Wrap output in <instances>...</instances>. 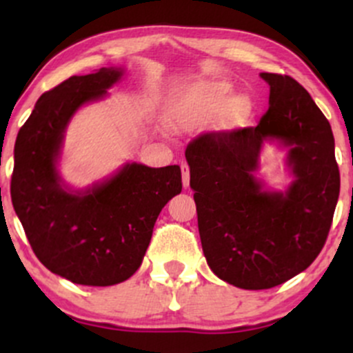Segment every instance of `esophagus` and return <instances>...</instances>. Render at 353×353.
<instances>
[{
    "label": "esophagus",
    "mask_w": 353,
    "mask_h": 353,
    "mask_svg": "<svg viewBox=\"0 0 353 353\" xmlns=\"http://www.w3.org/2000/svg\"><path fill=\"white\" fill-rule=\"evenodd\" d=\"M181 171H182V185H184V188H189V181H190L189 165L185 163H182L181 164Z\"/></svg>",
    "instance_id": "34e87169"
}]
</instances>
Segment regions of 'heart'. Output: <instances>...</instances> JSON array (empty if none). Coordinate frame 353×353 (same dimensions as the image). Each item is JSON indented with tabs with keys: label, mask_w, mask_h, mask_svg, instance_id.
I'll list each match as a JSON object with an SVG mask.
<instances>
[{
	"label": "heart",
	"mask_w": 353,
	"mask_h": 353,
	"mask_svg": "<svg viewBox=\"0 0 353 353\" xmlns=\"http://www.w3.org/2000/svg\"><path fill=\"white\" fill-rule=\"evenodd\" d=\"M232 88L228 83L196 84L174 92L168 101L165 117L174 129H192L217 117L221 109V124L224 128L241 124L249 116L250 101L245 96L231 99Z\"/></svg>",
	"instance_id": "obj_1"
}]
</instances>
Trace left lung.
Returning <instances> with one entry per match:
<instances>
[{
	"mask_svg": "<svg viewBox=\"0 0 353 353\" xmlns=\"http://www.w3.org/2000/svg\"><path fill=\"white\" fill-rule=\"evenodd\" d=\"M269 109L254 128L210 131L185 149L202 250L212 272L239 289H272L320 254L340 192L332 128L294 78L261 72ZM265 139L290 148L287 193L261 189L253 171Z\"/></svg>",
	"mask_w": 353,
	"mask_h": 353,
	"instance_id": "1",
	"label": "left lung"
}]
</instances>
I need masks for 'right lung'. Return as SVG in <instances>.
Instances as JSON below:
<instances>
[{
  "label": "right lung",
  "instance_id": "right-lung-1",
  "mask_svg": "<svg viewBox=\"0 0 353 353\" xmlns=\"http://www.w3.org/2000/svg\"><path fill=\"white\" fill-rule=\"evenodd\" d=\"M123 70L71 76L38 99L14 144L11 201L39 262L68 281L106 287L139 269L163 208L182 190L179 165L125 164L84 192L61 184L56 161L83 104L104 98Z\"/></svg>",
  "mask_w": 353,
  "mask_h": 353
}]
</instances>
